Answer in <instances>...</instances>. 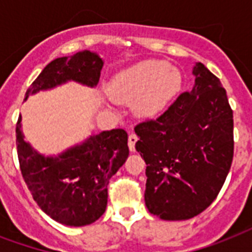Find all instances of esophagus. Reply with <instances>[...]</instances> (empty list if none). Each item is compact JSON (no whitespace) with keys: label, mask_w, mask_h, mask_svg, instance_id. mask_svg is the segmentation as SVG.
Here are the masks:
<instances>
[{"label":"esophagus","mask_w":252,"mask_h":252,"mask_svg":"<svg viewBox=\"0 0 252 252\" xmlns=\"http://www.w3.org/2000/svg\"><path fill=\"white\" fill-rule=\"evenodd\" d=\"M136 140H138V136L135 134H130L128 135V148H130V151H135Z\"/></svg>","instance_id":"1"}]
</instances>
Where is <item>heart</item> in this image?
I'll list each match as a JSON object with an SVG mask.
<instances>
[{
	"mask_svg": "<svg viewBox=\"0 0 252 252\" xmlns=\"http://www.w3.org/2000/svg\"><path fill=\"white\" fill-rule=\"evenodd\" d=\"M181 72L163 60H143L113 79L110 94L120 102H135L136 113L153 117L163 112L180 91Z\"/></svg>",
	"mask_w": 252,
	"mask_h": 252,
	"instance_id": "b5f03b06",
	"label": "heart"
}]
</instances>
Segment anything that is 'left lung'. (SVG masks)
Returning a JSON list of instances; mask_svg holds the SVG:
<instances>
[{"mask_svg": "<svg viewBox=\"0 0 252 252\" xmlns=\"http://www.w3.org/2000/svg\"><path fill=\"white\" fill-rule=\"evenodd\" d=\"M194 85L157 120L135 126L146 161L144 201L165 221L189 220L216 200L231 167L234 121L225 88L202 63Z\"/></svg>", "mask_w": 252, "mask_h": 252, "instance_id": "left-lung-1", "label": "left lung"}]
</instances>
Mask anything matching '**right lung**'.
<instances>
[{
	"label": "right lung",
	"instance_id": "right-lung-1",
	"mask_svg": "<svg viewBox=\"0 0 252 252\" xmlns=\"http://www.w3.org/2000/svg\"><path fill=\"white\" fill-rule=\"evenodd\" d=\"M102 65V59L87 50L58 58L34 80L25 99L67 81L95 87ZM21 121L19 116L15 127L19 167L39 208L67 226H85L97 221L108 205L109 180L128 157L127 132L124 128L102 131L58 157H44L25 140Z\"/></svg>",
	"mask_w": 252,
	"mask_h": 252
}]
</instances>
